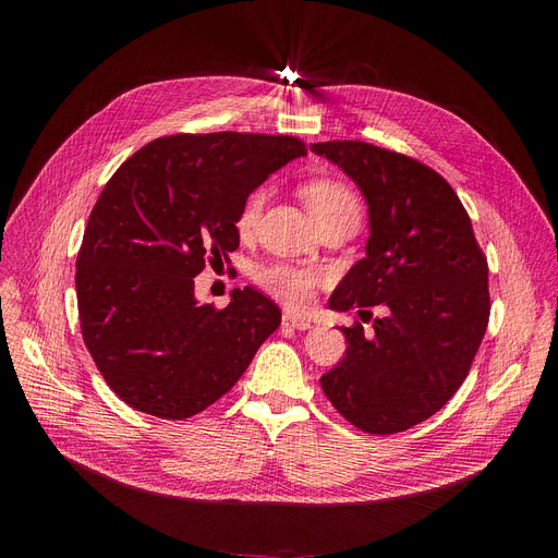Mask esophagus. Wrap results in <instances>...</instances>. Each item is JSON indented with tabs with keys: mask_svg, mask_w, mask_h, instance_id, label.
I'll return each instance as SVG.
<instances>
[{
	"mask_svg": "<svg viewBox=\"0 0 558 558\" xmlns=\"http://www.w3.org/2000/svg\"><path fill=\"white\" fill-rule=\"evenodd\" d=\"M282 326L296 328V330H310V328H312V320H310V318H303V316H299V314L284 312V314H282Z\"/></svg>",
	"mask_w": 558,
	"mask_h": 558,
	"instance_id": "34e87169",
	"label": "esophagus"
}]
</instances>
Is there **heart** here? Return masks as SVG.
<instances>
[{
  "instance_id": "b5f03b06",
  "label": "heart",
  "mask_w": 558,
  "mask_h": 558,
  "mask_svg": "<svg viewBox=\"0 0 558 558\" xmlns=\"http://www.w3.org/2000/svg\"><path fill=\"white\" fill-rule=\"evenodd\" d=\"M303 198L316 221L332 217L337 213H348V210L360 213L357 194L343 181H337V179H316L305 183ZM262 205H264V190H255L253 194H248L238 215V230L242 234L253 230V226L259 219ZM255 282L264 291H269V294L276 296L278 301L291 307H305L312 301L314 289L318 284V271L276 262V264H264V267L255 269Z\"/></svg>"
}]
</instances>
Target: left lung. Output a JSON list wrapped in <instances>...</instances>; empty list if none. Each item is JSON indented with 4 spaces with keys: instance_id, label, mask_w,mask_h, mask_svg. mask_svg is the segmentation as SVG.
Masks as SVG:
<instances>
[{
    "instance_id": "obj_1",
    "label": "left lung",
    "mask_w": 558,
    "mask_h": 558,
    "mask_svg": "<svg viewBox=\"0 0 558 558\" xmlns=\"http://www.w3.org/2000/svg\"><path fill=\"white\" fill-rule=\"evenodd\" d=\"M368 203L366 257L332 291L345 312L385 316L341 328L345 357L320 387L337 412L368 434H396L434 416L461 387L484 339L488 264L457 192L432 167L360 140L316 142Z\"/></svg>"
}]
</instances>
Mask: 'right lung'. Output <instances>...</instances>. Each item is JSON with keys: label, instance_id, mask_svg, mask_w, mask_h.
<instances>
[{"label": "right lung", "instance_id": "obj_1", "mask_svg": "<svg viewBox=\"0 0 558 558\" xmlns=\"http://www.w3.org/2000/svg\"><path fill=\"white\" fill-rule=\"evenodd\" d=\"M301 156L291 135L179 133L142 146L106 183L76 257L81 335L137 412H203L280 326L278 305L251 287L232 289L223 310L198 305L194 278L240 246L248 194Z\"/></svg>", "mask_w": 558, "mask_h": 558}]
</instances>
